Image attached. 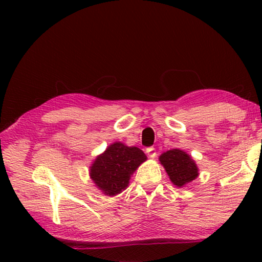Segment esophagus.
Segmentation results:
<instances>
[{
    "mask_svg": "<svg viewBox=\"0 0 262 262\" xmlns=\"http://www.w3.org/2000/svg\"><path fill=\"white\" fill-rule=\"evenodd\" d=\"M146 155H148L150 159H155L157 152H156V149L152 148V146H150V148L146 149Z\"/></svg>",
    "mask_w": 262,
    "mask_h": 262,
    "instance_id": "obj_1",
    "label": "esophagus"
}]
</instances>
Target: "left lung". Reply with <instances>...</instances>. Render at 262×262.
Returning <instances> with one entry per match:
<instances>
[{
	"mask_svg": "<svg viewBox=\"0 0 262 262\" xmlns=\"http://www.w3.org/2000/svg\"><path fill=\"white\" fill-rule=\"evenodd\" d=\"M159 160L166 169L170 181L178 187H182L199 175L195 162L184 150H168L160 156Z\"/></svg>",
	"mask_w": 262,
	"mask_h": 262,
	"instance_id": "left-lung-1",
	"label": "left lung"
}]
</instances>
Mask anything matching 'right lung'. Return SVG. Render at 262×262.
I'll use <instances>...</instances> for the list:
<instances>
[{
    "instance_id": "add662e5",
    "label": "right lung",
    "mask_w": 262,
    "mask_h": 262,
    "mask_svg": "<svg viewBox=\"0 0 262 262\" xmlns=\"http://www.w3.org/2000/svg\"><path fill=\"white\" fill-rule=\"evenodd\" d=\"M146 160L137 146L111 144L91 166V179L106 195H117L128 186L131 175Z\"/></svg>"
}]
</instances>
